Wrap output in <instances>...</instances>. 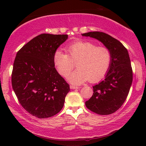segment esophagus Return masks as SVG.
I'll list each match as a JSON object with an SVG mask.
<instances>
[{
    "mask_svg": "<svg viewBox=\"0 0 146 146\" xmlns=\"http://www.w3.org/2000/svg\"><path fill=\"white\" fill-rule=\"evenodd\" d=\"M78 88H79L78 87V86L70 85V89H71V90H75V89H78Z\"/></svg>",
    "mask_w": 146,
    "mask_h": 146,
    "instance_id": "34e87169",
    "label": "esophagus"
}]
</instances>
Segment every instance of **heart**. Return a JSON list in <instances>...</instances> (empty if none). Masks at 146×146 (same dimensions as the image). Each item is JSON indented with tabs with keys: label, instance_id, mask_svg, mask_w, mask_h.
Returning <instances> with one entry per match:
<instances>
[{
	"label": "heart",
	"instance_id": "b5f03b06",
	"mask_svg": "<svg viewBox=\"0 0 146 146\" xmlns=\"http://www.w3.org/2000/svg\"><path fill=\"white\" fill-rule=\"evenodd\" d=\"M66 53L56 50L53 61L62 76H67L75 66L78 68L69 76L74 84H80L90 80L96 82L105 76L111 62V53L105 46H97L90 41H78L66 48Z\"/></svg>",
	"mask_w": 146,
	"mask_h": 146
}]
</instances>
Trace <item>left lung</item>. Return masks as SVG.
<instances>
[{"mask_svg": "<svg viewBox=\"0 0 146 146\" xmlns=\"http://www.w3.org/2000/svg\"><path fill=\"white\" fill-rule=\"evenodd\" d=\"M100 41L111 53V62L105 78L93 86L92 97L86 102L91 111L101 115L115 113L126 100L133 81V70L127 49L117 39L103 32L82 34Z\"/></svg>", "mask_w": 146, "mask_h": 146, "instance_id": "left-lung-1", "label": "left lung"}]
</instances>
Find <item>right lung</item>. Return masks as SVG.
Returning a JSON list of instances; mask_svg holds the SVG:
<instances>
[{
  "mask_svg": "<svg viewBox=\"0 0 146 146\" xmlns=\"http://www.w3.org/2000/svg\"><path fill=\"white\" fill-rule=\"evenodd\" d=\"M68 37V35L40 34L17 53L12 87L21 106L34 117H53L63 108L70 86L56 70L53 56Z\"/></svg>",
  "mask_w": 146,
  "mask_h": 146,
  "instance_id": "add662e5",
  "label": "right lung"
}]
</instances>
